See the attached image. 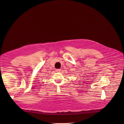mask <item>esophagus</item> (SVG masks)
<instances>
[{"mask_svg": "<svg viewBox=\"0 0 124 124\" xmlns=\"http://www.w3.org/2000/svg\"><path fill=\"white\" fill-rule=\"evenodd\" d=\"M56 71H59V72H60V71H61V69H56Z\"/></svg>", "mask_w": 124, "mask_h": 124, "instance_id": "34e87169", "label": "esophagus"}]
</instances>
